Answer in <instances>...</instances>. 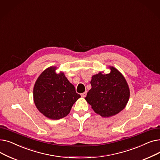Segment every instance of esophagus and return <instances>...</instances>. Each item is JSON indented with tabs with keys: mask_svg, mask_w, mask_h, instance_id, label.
<instances>
[{
	"mask_svg": "<svg viewBox=\"0 0 160 160\" xmlns=\"http://www.w3.org/2000/svg\"><path fill=\"white\" fill-rule=\"evenodd\" d=\"M86 95H87V92H84V93H83L81 94V96L82 97H86Z\"/></svg>",
	"mask_w": 160,
	"mask_h": 160,
	"instance_id": "1",
	"label": "esophagus"
}]
</instances>
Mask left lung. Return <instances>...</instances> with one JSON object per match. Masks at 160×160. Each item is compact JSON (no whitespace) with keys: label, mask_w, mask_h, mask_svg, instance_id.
I'll return each mask as SVG.
<instances>
[{"label":"left lung","mask_w":160,"mask_h":160,"mask_svg":"<svg viewBox=\"0 0 160 160\" xmlns=\"http://www.w3.org/2000/svg\"><path fill=\"white\" fill-rule=\"evenodd\" d=\"M109 68L110 73L102 71L92 76L91 89L85 98L94 112L102 117L119 113L130 98V89L124 76L114 67Z\"/></svg>","instance_id":"1"}]
</instances>
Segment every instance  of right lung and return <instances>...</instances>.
Segmentation results:
<instances>
[{
	"label": "right lung",
	"instance_id": "1",
	"mask_svg": "<svg viewBox=\"0 0 160 160\" xmlns=\"http://www.w3.org/2000/svg\"><path fill=\"white\" fill-rule=\"evenodd\" d=\"M51 66L42 72L33 89V102L38 110L50 119L58 120L68 115L72 105L81 97L63 72L57 74Z\"/></svg>",
	"mask_w": 160,
	"mask_h": 160
}]
</instances>
